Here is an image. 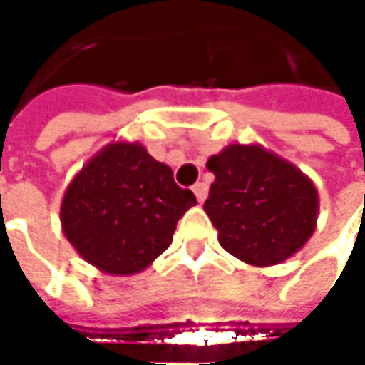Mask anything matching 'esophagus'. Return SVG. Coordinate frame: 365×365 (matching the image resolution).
<instances>
[{"label":"esophagus","mask_w":365,"mask_h":365,"mask_svg":"<svg viewBox=\"0 0 365 365\" xmlns=\"http://www.w3.org/2000/svg\"><path fill=\"white\" fill-rule=\"evenodd\" d=\"M192 190H194V194H196V200L198 202H205V198H207V192H209V187H207V183L198 182L192 185Z\"/></svg>","instance_id":"34e87169"}]
</instances>
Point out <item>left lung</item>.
Masks as SVG:
<instances>
[{"label":"left lung","mask_w":365,"mask_h":365,"mask_svg":"<svg viewBox=\"0 0 365 365\" xmlns=\"http://www.w3.org/2000/svg\"><path fill=\"white\" fill-rule=\"evenodd\" d=\"M207 169L215 182L205 211L219 232V245L236 259L269 267L312 238L317 190L292 163L259 144H230L209 158Z\"/></svg>","instance_id":"left-lung-1"}]
</instances>
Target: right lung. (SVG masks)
I'll use <instances>...</instances> for the list:
<instances>
[{
    "mask_svg": "<svg viewBox=\"0 0 365 365\" xmlns=\"http://www.w3.org/2000/svg\"><path fill=\"white\" fill-rule=\"evenodd\" d=\"M196 196L171 167L140 142H115L87 160L64 192L60 221L87 263L110 276H133L169 249Z\"/></svg>",
    "mask_w": 365,
    "mask_h": 365,
    "instance_id": "1",
    "label": "right lung"
}]
</instances>
